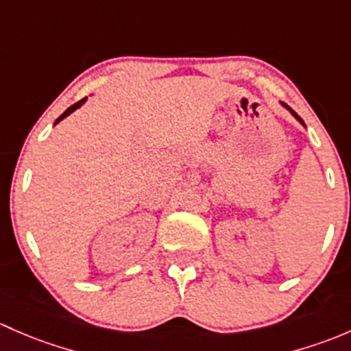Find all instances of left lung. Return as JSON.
<instances>
[{
    "mask_svg": "<svg viewBox=\"0 0 351 351\" xmlns=\"http://www.w3.org/2000/svg\"><path fill=\"white\" fill-rule=\"evenodd\" d=\"M280 104H282V106H284V108H287V110H289V111H291V114H292V117H294V118H295V120H298L299 123H301V125H304V121H302V120H301V117H299V114H298V113H295V111H292V110H291V108H289V106H287V104H285V103H280ZM304 126H306V125H304Z\"/></svg>",
    "mask_w": 351,
    "mask_h": 351,
    "instance_id": "left-lung-1",
    "label": "left lung"
}]
</instances>
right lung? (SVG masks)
Returning a JSON list of instances; mask_svg holds the SVG:
<instances>
[{
    "label": "right lung",
    "mask_w": 351,
    "mask_h": 351,
    "mask_svg": "<svg viewBox=\"0 0 351 351\" xmlns=\"http://www.w3.org/2000/svg\"><path fill=\"white\" fill-rule=\"evenodd\" d=\"M86 99H88V97H82V99H81V101H77V103H75V104H72V106H71V108H67V110H66V111H64V113H62V114H60V117H59V118H57V120H56V125H57V123H59L60 120H64V118H66V117H69V114H71V113H72V111H75V110H77V108H81V106H82V104H84V103H86Z\"/></svg>",
    "instance_id": "obj_1"
}]
</instances>
